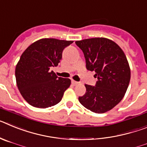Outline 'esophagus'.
I'll use <instances>...</instances> for the list:
<instances>
[{
    "instance_id": "obj_1",
    "label": "esophagus",
    "mask_w": 147,
    "mask_h": 147,
    "mask_svg": "<svg viewBox=\"0 0 147 147\" xmlns=\"http://www.w3.org/2000/svg\"><path fill=\"white\" fill-rule=\"evenodd\" d=\"M71 83H72L74 85H78V84H79V82H78L74 81V80H71Z\"/></svg>"
}]
</instances>
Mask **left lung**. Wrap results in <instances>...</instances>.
I'll return each instance as SVG.
<instances>
[{
	"instance_id": "8db88e82",
	"label": "left lung",
	"mask_w": 147,
	"mask_h": 147,
	"mask_svg": "<svg viewBox=\"0 0 147 147\" xmlns=\"http://www.w3.org/2000/svg\"><path fill=\"white\" fill-rule=\"evenodd\" d=\"M82 51L86 68L95 71V86L85 85L86 93L80 103L96 113H103L117 105L124 97L130 80V69L124 51L112 40L103 37L76 41Z\"/></svg>"
}]
</instances>
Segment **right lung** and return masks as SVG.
Returning <instances> with one entry per match:
<instances>
[{
    "label": "right lung",
    "mask_w": 147,
    "mask_h": 147,
    "mask_svg": "<svg viewBox=\"0 0 147 147\" xmlns=\"http://www.w3.org/2000/svg\"><path fill=\"white\" fill-rule=\"evenodd\" d=\"M73 41L41 39L29 45L22 54L15 68L17 85L29 105L47 108L59 103L71 80L58 77L51 67L62 59V51Z\"/></svg>",
    "instance_id": "right-lung-1"
}]
</instances>
